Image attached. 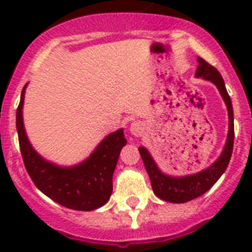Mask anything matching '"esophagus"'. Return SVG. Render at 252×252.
Masks as SVG:
<instances>
[{
	"label": "esophagus",
	"mask_w": 252,
	"mask_h": 252,
	"mask_svg": "<svg viewBox=\"0 0 252 252\" xmlns=\"http://www.w3.org/2000/svg\"><path fill=\"white\" fill-rule=\"evenodd\" d=\"M144 129H145V126H144V123L141 122H133L129 126L130 134H133L134 137H140V136H142Z\"/></svg>",
	"instance_id": "34e87169"
}]
</instances>
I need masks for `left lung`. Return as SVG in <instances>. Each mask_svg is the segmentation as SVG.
Returning a JSON list of instances; mask_svg holds the SVG:
<instances>
[{"instance_id": "left-lung-1", "label": "left lung", "mask_w": 252, "mask_h": 252, "mask_svg": "<svg viewBox=\"0 0 252 252\" xmlns=\"http://www.w3.org/2000/svg\"><path fill=\"white\" fill-rule=\"evenodd\" d=\"M199 66L196 69L195 76L197 78H203L205 81H211L219 89L220 94L222 96L223 102L227 107V115H229V132L227 138L223 146L222 153L216 159L211 166L204 168L201 171L191 174V175L184 176H172L167 175L158 167L156 161L149 153V150L140 146L138 152L141 154L142 161L145 165L146 172L150 178V183L153 187L154 193L159 199L170 201V203H187L189 200L199 197L203 193L211 189L213 184L220 179L226 170L229 162H230L231 153H233V144H234V114H233V106H231V99L229 96L225 87L222 77L215 66L208 64L207 61L203 60L201 57H197Z\"/></svg>"}]
</instances>
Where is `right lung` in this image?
Returning a JSON list of instances; mask_svg holds the SVG:
<instances>
[{
    "label": "right lung",
    "mask_w": 252,
    "mask_h": 252,
    "mask_svg": "<svg viewBox=\"0 0 252 252\" xmlns=\"http://www.w3.org/2000/svg\"><path fill=\"white\" fill-rule=\"evenodd\" d=\"M27 84L17 110V130L26 170L39 189L49 199L74 211H94L103 207L112 193V176L123 146L124 129L103 138L94 152L74 166H59L41 157L29 141L23 124V102Z\"/></svg>",
    "instance_id": "1"
}]
</instances>
